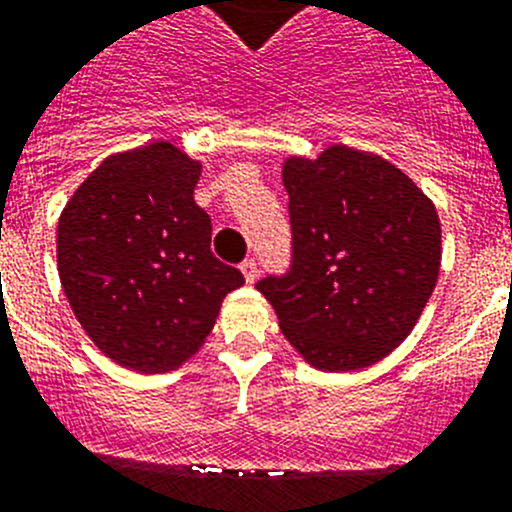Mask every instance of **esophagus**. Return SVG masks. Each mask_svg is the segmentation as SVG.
Segmentation results:
<instances>
[{
    "instance_id": "34e87169",
    "label": "esophagus",
    "mask_w": 512,
    "mask_h": 512,
    "mask_svg": "<svg viewBox=\"0 0 512 512\" xmlns=\"http://www.w3.org/2000/svg\"><path fill=\"white\" fill-rule=\"evenodd\" d=\"M239 270H242L244 281L255 283V278H257V262L255 260H244L242 265H239Z\"/></svg>"
}]
</instances>
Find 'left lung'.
<instances>
[{
  "label": "left lung",
  "instance_id": "left-lung-1",
  "mask_svg": "<svg viewBox=\"0 0 512 512\" xmlns=\"http://www.w3.org/2000/svg\"><path fill=\"white\" fill-rule=\"evenodd\" d=\"M291 270L257 291L319 371L373 366L415 330L441 273L433 201L379 154L330 146L288 157Z\"/></svg>",
  "mask_w": 512,
  "mask_h": 512
}]
</instances>
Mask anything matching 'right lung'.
I'll return each instance as SVG.
<instances>
[{
	"label": "right lung",
	"instance_id": "1",
	"mask_svg": "<svg viewBox=\"0 0 512 512\" xmlns=\"http://www.w3.org/2000/svg\"><path fill=\"white\" fill-rule=\"evenodd\" d=\"M201 170L170 141H154L105 159L61 211V286L82 330L118 366L180 368L244 283L211 252V219L193 198Z\"/></svg>",
	"mask_w": 512,
	"mask_h": 512
}]
</instances>
